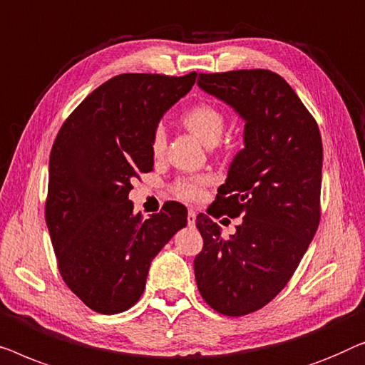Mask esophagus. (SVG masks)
I'll return each instance as SVG.
<instances>
[{
  "instance_id": "esophagus-1",
  "label": "esophagus",
  "mask_w": 365,
  "mask_h": 365,
  "mask_svg": "<svg viewBox=\"0 0 365 365\" xmlns=\"http://www.w3.org/2000/svg\"><path fill=\"white\" fill-rule=\"evenodd\" d=\"M195 218H197V213H195V210L190 208L188 210V217H187L188 227H195Z\"/></svg>"
}]
</instances>
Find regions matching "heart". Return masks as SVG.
Masks as SVG:
<instances>
[{
    "instance_id": "1",
    "label": "heart",
    "mask_w": 365,
    "mask_h": 365,
    "mask_svg": "<svg viewBox=\"0 0 365 365\" xmlns=\"http://www.w3.org/2000/svg\"><path fill=\"white\" fill-rule=\"evenodd\" d=\"M182 122L187 129L195 133L200 140L213 145L220 140L222 133L227 127V117L223 110L218 109L217 106L202 102L185 112ZM167 147V135L163 127H155L150 137V152L155 158H160L165 153ZM212 183V177L208 175H182L177 177L170 183V193L183 202H197L203 197L205 188Z\"/></svg>"
}]
</instances>
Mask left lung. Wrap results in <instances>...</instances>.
<instances>
[{
    "label": "left lung",
    "instance_id": "1",
    "mask_svg": "<svg viewBox=\"0 0 365 365\" xmlns=\"http://www.w3.org/2000/svg\"><path fill=\"white\" fill-rule=\"evenodd\" d=\"M198 86L245 119V148L218 188V217L241 218L232 238L200 213L203 248L193 268L205 302L223 316H246L279 294L321 220L319 127L292 87L268 69L198 76Z\"/></svg>",
    "mask_w": 365,
    "mask_h": 365
}]
</instances>
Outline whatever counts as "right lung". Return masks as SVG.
<instances>
[{"instance_id": "obj_1", "label": "right lung", "mask_w": 365, "mask_h": 365, "mask_svg": "<svg viewBox=\"0 0 365 365\" xmlns=\"http://www.w3.org/2000/svg\"><path fill=\"white\" fill-rule=\"evenodd\" d=\"M187 76L127 73L92 91L64 120L49 157L46 223L58 269L92 311L117 314L140 299L152 259L187 225L168 202L133 215L132 182L153 170L152 132L192 89Z\"/></svg>"}]
</instances>
